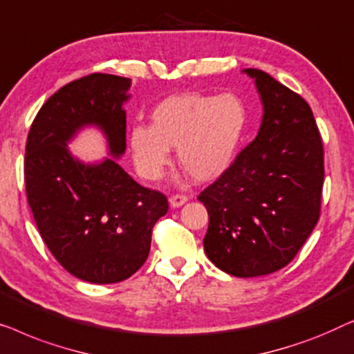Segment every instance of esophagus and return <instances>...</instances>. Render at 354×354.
<instances>
[{
    "instance_id": "obj_1",
    "label": "esophagus",
    "mask_w": 354,
    "mask_h": 354,
    "mask_svg": "<svg viewBox=\"0 0 354 354\" xmlns=\"http://www.w3.org/2000/svg\"><path fill=\"white\" fill-rule=\"evenodd\" d=\"M187 201H189V198L186 196H179V194H176V196L170 197V205L173 208H179V207H183Z\"/></svg>"
}]
</instances>
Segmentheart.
Instances as JSON below:
<instances>
[{"instance_id": "1", "label": "heart", "mask_w": 354, "mask_h": 354, "mask_svg": "<svg viewBox=\"0 0 354 354\" xmlns=\"http://www.w3.org/2000/svg\"><path fill=\"white\" fill-rule=\"evenodd\" d=\"M152 125L129 131V147L139 175L158 179L170 165L171 149L198 183L220 178L232 165L245 134L248 112L236 94L179 93L153 107Z\"/></svg>"}]
</instances>
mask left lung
Instances as JSON below:
<instances>
[{"instance_id":"obj_1","label":"left lung","mask_w":354,"mask_h":354,"mask_svg":"<svg viewBox=\"0 0 354 354\" xmlns=\"http://www.w3.org/2000/svg\"><path fill=\"white\" fill-rule=\"evenodd\" d=\"M263 118L257 138L201 201L208 212L203 248L236 277L276 272L293 260L319 220L324 149L311 107L258 68Z\"/></svg>"}]
</instances>
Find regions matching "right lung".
Segmentation results:
<instances>
[{
  "label": "right lung",
  "mask_w": 354,
  "mask_h": 354,
  "mask_svg": "<svg viewBox=\"0 0 354 354\" xmlns=\"http://www.w3.org/2000/svg\"><path fill=\"white\" fill-rule=\"evenodd\" d=\"M131 80L91 73L54 93L35 117L26 147L28 205L54 258L78 279L115 283L147 260L152 227L168 212L163 194L118 165L127 151ZM106 138L109 157L83 162L68 142L84 127Z\"/></svg>",
  "instance_id": "obj_1"
}]
</instances>
